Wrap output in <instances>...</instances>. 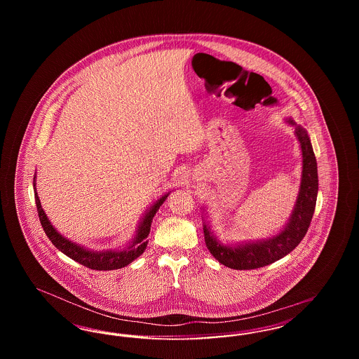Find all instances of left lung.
Instances as JSON below:
<instances>
[{
  "label": "left lung",
  "instance_id": "8db88e82",
  "mask_svg": "<svg viewBox=\"0 0 359 359\" xmlns=\"http://www.w3.org/2000/svg\"><path fill=\"white\" fill-rule=\"evenodd\" d=\"M288 122L294 125L293 121ZM294 133L302 147L303 171L296 205L292 211L290 222L284 226V229L272 238L239 245H222L214 238L210 227L205 224L203 226L207 249L224 266L237 271H249L266 266L287 256L307 234L318 196V165L306 129L296 125Z\"/></svg>",
  "mask_w": 359,
  "mask_h": 359
}]
</instances>
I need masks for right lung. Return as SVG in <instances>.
<instances>
[{
    "label": "right lung",
    "mask_w": 359,
    "mask_h": 359,
    "mask_svg": "<svg viewBox=\"0 0 359 359\" xmlns=\"http://www.w3.org/2000/svg\"><path fill=\"white\" fill-rule=\"evenodd\" d=\"M34 201H36L39 219H40V223H41L47 237L51 239V242L55 245V248H57L62 253H65L71 259L85 265V266L93 269V271H114V269H120V268L129 265L133 259H136L137 257L141 256L144 253L145 248H147V243H148L147 238H148L149 231H151L152 219H154L157 210L160 208V205L165 202V199L170 195V192H168L164 196H161L158 201L154 202V205L148 210V212L145 214V217L142 218V221L140 223L136 237L126 248L120 249V250L91 252V250H86L83 246H79V245L71 242L69 239L62 237L55 230V227L52 226L50 219L47 218L46 212L41 208L40 199H39L37 192H36V180H34Z\"/></svg>",
    "instance_id": "right-lung-1"
}]
</instances>
